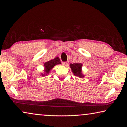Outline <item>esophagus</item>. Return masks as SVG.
<instances>
[{
  "label": "esophagus",
  "instance_id": "34e87169",
  "mask_svg": "<svg viewBox=\"0 0 127 127\" xmlns=\"http://www.w3.org/2000/svg\"><path fill=\"white\" fill-rule=\"evenodd\" d=\"M68 62H63V63H62V64H63V65H64V66H66L68 65Z\"/></svg>",
  "mask_w": 127,
  "mask_h": 127
}]
</instances>
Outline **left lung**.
I'll use <instances>...</instances> for the list:
<instances>
[{
    "label": "left lung",
    "mask_w": 127,
    "mask_h": 127,
    "mask_svg": "<svg viewBox=\"0 0 127 127\" xmlns=\"http://www.w3.org/2000/svg\"><path fill=\"white\" fill-rule=\"evenodd\" d=\"M82 66L81 63H73L70 64V67L71 68L72 72L75 76H77L79 78H82L84 76L82 73Z\"/></svg>",
    "instance_id": "1"
}]
</instances>
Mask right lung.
<instances>
[{"mask_svg":"<svg viewBox=\"0 0 127 127\" xmlns=\"http://www.w3.org/2000/svg\"><path fill=\"white\" fill-rule=\"evenodd\" d=\"M61 62L60 61L59 58L57 57L54 59H51L50 61L46 62L44 63V73L41 74L42 76H45L47 74L49 73L51 69H52L55 65L57 64H61Z\"/></svg>","mask_w":127,"mask_h":127,"instance_id":"add662e5","label":"right lung"}]
</instances>
